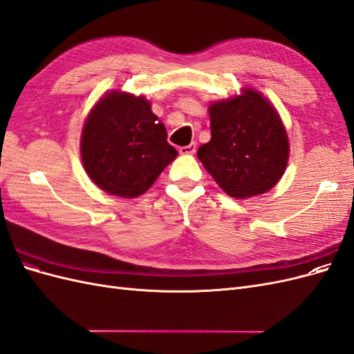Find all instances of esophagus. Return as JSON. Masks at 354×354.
Listing matches in <instances>:
<instances>
[{
  "label": "esophagus",
  "instance_id": "1",
  "mask_svg": "<svg viewBox=\"0 0 354 354\" xmlns=\"http://www.w3.org/2000/svg\"><path fill=\"white\" fill-rule=\"evenodd\" d=\"M196 152V143H190L187 146L180 147V153L181 155H194Z\"/></svg>",
  "mask_w": 354,
  "mask_h": 354
}]
</instances>
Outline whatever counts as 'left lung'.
I'll return each instance as SVG.
<instances>
[{
	"mask_svg": "<svg viewBox=\"0 0 354 354\" xmlns=\"http://www.w3.org/2000/svg\"><path fill=\"white\" fill-rule=\"evenodd\" d=\"M211 140L196 156L230 198L248 199L273 189L289 159V140L273 103L252 87L208 106Z\"/></svg>",
	"mask_w": 354,
	"mask_h": 354,
	"instance_id": "1",
	"label": "left lung"
}]
</instances>
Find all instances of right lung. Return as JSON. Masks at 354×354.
<instances>
[{"label": "right lung", "instance_id": "1", "mask_svg": "<svg viewBox=\"0 0 354 354\" xmlns=\"http://www.w3.org/2000/svg\"><path fill=\"white\" fill-rule=\"evenodd\" d=\"M85 173L103 192L133 199L152 187L177 151L145 95L106 91L90 109L81 133Z\"/></svg>", "mask_w": 354, "mask_h": 354}]
</instances>
